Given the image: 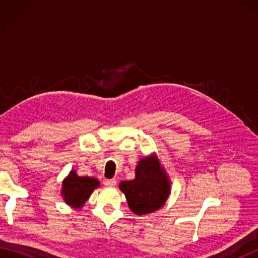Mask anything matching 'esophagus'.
Wrapping results in <instances>:
<instances>
[{
    "instance_id": "esophagus-1",
    "label": "esophagus",
    "mask_w": 258,
    "mask_h": 258,
    "mask_svg": "<svg viewBox=\"0 0 258 258\" xmlns=\"http://www.w3.org/2000/svg\"><path fill=\"white\" fill-rule=\"evenodd\" d=\"M104 185H105L106 187H114V186L116 185V180L115 179H104Z\"/></svg>"
}]
</instances>
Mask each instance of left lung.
I'll return each instance as SVG.
<instances>
[{
	"mask_svg": "<svg viewBox=\"0 0 258 258\" xmlns=\"http://www.w3.org/2000/svg\"><path fill=\"white\" fill-rule=\"evenodd\" d=\"M130 210L139 216L160 210L171 194V179L156 153L144 156L135 167V178L118 185Z\"/></svg>",
	"mask_w": 258,
	"mask_h": 258,
	"instance_id": "1",
	"label": "left lung"
}]
</instances>
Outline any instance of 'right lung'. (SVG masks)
I'll list each match as a JSON object with an SVG mask.
<instances>
[{
  "label": "right lung",
  "instance_id": "add662e5",
  "mask_svg": "<svg viewBox=\"0 0 258 258\" xmlns=\"http://www.w3.org/2000/svg\"><path fill=\"white\" fill-rule=\"evenodd\" d=\"M100 187V180L90 176H79L72 169L63 179L61 196L65 204L73 208H82L94 189Z\"/></svg>",
  "mask_w": 258,
  "mask_h": 258
}]
</instances>
